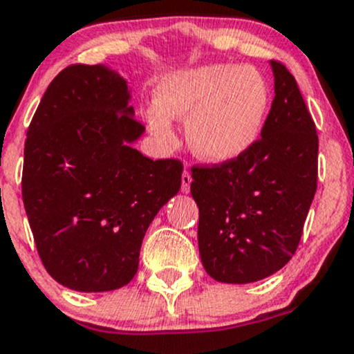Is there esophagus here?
Wrapping results in <instances>:
<instances>
[{
	"instance_id": "obj_1",
	"label": "esophagus",
	"mask_w": 354,
	"mask_h": 354,
	"mask_svg": "<svg viewBox=\"0 0 354 354\" xmlns=\"http://www.w3.org/2000/svg\"><path fill=\"white\" fill-rule=\"evenodd\" d=\"M191 182H192L191 174H189V170H184V172H182V192L191 191Z\"/></svg>"
}]
</instances>
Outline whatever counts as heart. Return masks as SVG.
<instances>
[{"label": "heart", "instance_id": "1", "mask_svg": "<svg viewBox=\"0 0 354 354\" xmlns=\"http://www.w3.org/2000/svg\"><path fill=\"white\" fill-rule=\"evenodd\" d=\"M271 107V88L250 66L207 64L176 73L155 92L153 133L172 136L169 119L187 121L185 138L204 162L225 163L243 155L261 136Z\"/></svg>", "mask_w": 354, "mask_h": 354}]
</instances>
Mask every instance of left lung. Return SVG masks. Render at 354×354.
Returning a JSON list of instances; mask_svg holds the SVG:
<instances>
[{"instance_id": "8db88e82", "label": "left lung", "mask_w": 354, "mask_h": 354, "mask_svg": "<svg viewBox=\"0 0 354 354\" xmlns=\"http://www.w3.org/2000/svg\"><path fill=\"white\" fill-rule=\"evenodd\" d=\"M274 100L257 140L232 162L192 167L199 256L207 274L245 285L274 274L297 250L317 191L319 136L285 64L271 61Z\"/></svg>"}]
</instances>
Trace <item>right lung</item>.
Listing matches in <instances>:
<instances>
[{
    "instance_id": "1",
    "label": "right lung",
    "mask_w": 354,
    "mask_h": 354,
    "mask_svg": "<svg viewBox=\"0 0 354 354\" xmlns=\"http://www.w3.org/2000/svg\"><path fill=\"white\" fill-rule=\"evenodd\" d=\"M127 82L73 64L50 82L27 131L21 196L46 271L85 293L118 290L148 227L182 182L178 160L143 156Z\"/></svg>"
}]
</instances>
